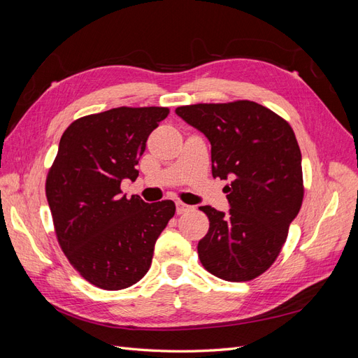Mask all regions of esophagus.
I'll return each instance as SVG.
<instances>
[{
	"label": "esophagus",
	"mask_w": 358,
	"mask_h": 358,
	"mask_svg": "<svg viewBox=\"0 0 358 358\" xmlns=\"http://www.w3.org/2000/svg\"><path fill=\"white\" fill-rule=\"evenodd\" d=\"M191 209V206H188V204H185V203H176V213L178 215H182V213H185V212H188Z\"/></svg>",
	"instance_id": "1"
}]
</instances>
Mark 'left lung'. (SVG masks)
Segmentation results:
<instances>
[{
  "mask_svg": "<svg viewBox=\"0 0 358 358\" xmlns=\"http://www.w3.org/2000/svg\"><path fill=\"white\" fill-rule=\"evenodd\" d=\"M176 113L209 138L213 178L231 180L229 212L200 208L209 218L200 262L216 278L251 280L275 263L301 208L296 134L284 117L248 100L180 106Z\"/></svg>",
  "mask_w": 358,
  "mask_h": 358,
  "instance_id": "8db88e82",
  "label": "left lung"
}]
</instances>
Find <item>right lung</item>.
<instances>
[{
    "label": "right lung",
    "mask_w": 358,
    "mask_h": 358,
    "mask_svg": "<svg viewBox=\"0 0 358 358\" xmlns=\"http://www.w3.org/2000/svg\"><path fill=\"white\" fill-rule=\"evenodd\" d=\"M167 107H116L76 119L64 131L46 178V197L62 252L92 285H134L152 263L154 246L175 215L171 200L122 196L136 180L149 134Z\"/></svg>",
    "instance_id": "1"
}]
</instances>
